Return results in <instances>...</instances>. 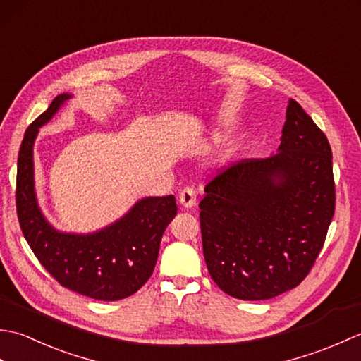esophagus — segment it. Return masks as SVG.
<instances>
[{
	"mask_svg": "<svg viewBox=\"0 0 361 361\" xmlns=\"http://www.w3.org/2000/svg\"><path fill=\"white\" fill-rule=\"evenodd\" d=\"M178 202L183 208H194L197 204V194L192 188H185L178 195Z\"/></svg>",
	"mask_w": 361,
	"mask_h": 361,
	"instance_id": "obj_1",
	"label": "esophagus"
}]
</instances>
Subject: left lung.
Wrapping results in <instances>:
<instances>
[{
	"mask_svg": "<svg viewBox=\"0 0 361 361\" xmlns=\"http://www.w3.org/2000/svg\"><path fill=\"white\" fill-rule=\"evenodd\" d=\"M204 194L200 226L212 281L243 301L274 298L302 282L324 245L335 212L331 145L290 99L276 153L229 167Z\"/></svg>",
	"mask_w": 361,
	"mask_h": 361,
	"instance_id": "obj_1",
	"label": "left lung"
}]
</instances>
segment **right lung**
<instances>
[{
  "label": "right lung",
  "instance_id": "1",
  "mask_svg": "<svg viewBox=\"0 0 361 361\" xmlns=\"http://www.w3.org/2000/svg\"><path fill=\"white\" fill-rule=\"evenodd\" d=\"M71 97L59 94L23 137L17 171L20 226L30 250L60 286L99 301H118L136 293L152 276L161 237L176 216L175 197H144L116 221L93 233L54 228L37 200L34 144L40 127Z\"/></svg>",
  "mask_w": 361,
  "mask_h": 361
}]
</instances>
